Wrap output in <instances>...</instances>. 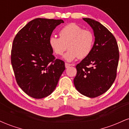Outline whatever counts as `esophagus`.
<instances>
[{
    "label": "esophagus",
    "mask_w": 129,
    "mask_h": 129,
    "mask_svg": "<svg viewBox=\"0 0 129 129\" xmlns=\"http://www.w3.org/2000/svg\"><path fill=\"white\" fill-rule=\"evenodd\" d=\"M72 66V64H70V63H65V66H66V69H67V68H69L70 66Z\"/></svg>",
    "instance_id": "obj_1"
}]
</instances>
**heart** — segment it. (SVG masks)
<instances>
[{
    "label": "heart",
    "mask_w": 129,
    "mask_h": 129,
    "mask_svg": "<svg viewBox=\"0 0 129 129\" xmlns=\"http://www.w3.org/2000/svg\"><path fill=\"white\" fill-rule=\"evenodd\" d=\"M94 36L90 31L83 29L76 23H70L59 31V38L51 36L49 38V45L53 52L57 55H62L69 48V51L63 58L72 62L76 58L87 57L92 50Z\"/></svg>",
    "instance_id": "b5f03b06"
}]
</instances>
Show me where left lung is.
I'll list each match as a JSON object with an SVG mask.
<instances>
[{"mask_svg": "<svg viewBox=\"0 0 129 129\" xmlns=\"http://www.w3.org/2000/svg\"><path fill=\"white\" fill-rule=\"evenodd\" d=\"M93 29L94 42L91 53L76 66L74 85L80 93L95 98L107 91L115 81L119 60L116 39L99 22L83 18Z\"/></svg>", "mask_w": 129, "mask_h": 129, "instance_id": "left-lung-1", "label": "left lung"}]
</instances>
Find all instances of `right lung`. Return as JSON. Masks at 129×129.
<instances>
[{"label": "right lung", "instance_id": "1", "mask_svg": "<svg viewBox=\"0 0 129 129\" xmlns=\"http://www.w3.org/2000/svg\"><path fill=\"white\" fill-rule=\"evenodd\" d=\"M62 19L37 18L17 33L13 42L11 64L17 83L29 96L41 99L56 88L66 69L64 62L55 59L49 38Z\"/></svg>", "mask_w": 129, "mask_h": 129}]
</instances>
